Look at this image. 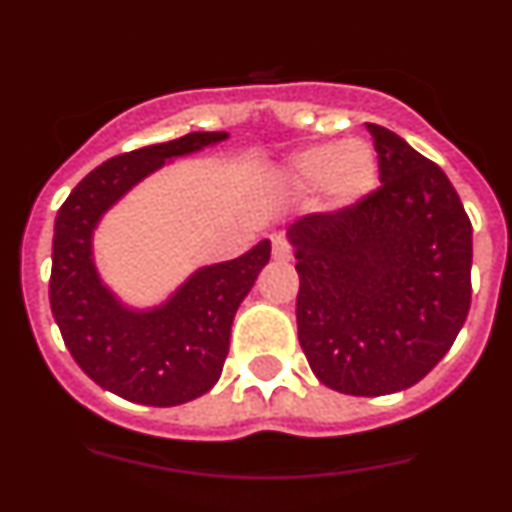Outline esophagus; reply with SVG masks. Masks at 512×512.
Returning <instances> with one entry per match:
<instances>
[{
	"instance_id": "esophagus-1",
	"label": "esophagus",
	"mask_w": 512,
	"mask_h": 512,
	"mask_svg": "<svg viewBox=\"0 0 512 512\" xmlns=\"http://www.w3.org/2000/svg\"><path fill=\"white\" fill-rule=\"evenodd\" d=\"M272 257H275V260H280V262H287L289 257H292V250H289L287 237H282V235L272 237Z\"/></svg>"
}]
</instances>
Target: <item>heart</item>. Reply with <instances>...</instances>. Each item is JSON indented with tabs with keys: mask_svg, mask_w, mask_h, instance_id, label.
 <instances>
[{
	"mask_svg": "<svg viewBox=\"0 0 512 512\" xmlns=\"http://www.w3.org/2000/svg\"><path fill=\"white\" fill-rule=\"evenodd\" d=\"M280 178L292 193L322 190L332 208H352L379 183V156L364 138L344 143H317L292 153Z\"/></svg>",
	"mask_w": 512,
	"mask_h": 512,
	"instance_id": "obj_1",
	"label": "heart"
}]
</instances>
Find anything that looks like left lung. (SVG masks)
Masks as SVG:
<instances>
[{
  "label": "left lung",
  "instance_id": "left-lung-1",
  "mask_svg": "<svg viewBox=\"0 0 512 512\" xmlns=\"http://www.w3.org/2000/svg\"><path fill=\"white\" fill-rule=\"evenodd\" d=\"M381 185L289 225L297 332L314 376L352 396L421 381L471 309L473 227L451 180L404 138L366 123Z\"/></svg>",
  "mask_w": 512,
  "mask_h": 512
}]
</instances>
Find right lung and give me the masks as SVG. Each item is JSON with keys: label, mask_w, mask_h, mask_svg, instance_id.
<instances>
[{"label": "right lung", "mask_w": 512, "mask_h": 512, "mask_svg": "<svg viewBox=\"0 0 512 512\" xmlns=\"http://www.w3.org/2000/svg\"><path fill=\"white\" fill-rule=\"evenodd\" d=\"M225 138V131H198L106 160L71 190L56 215L51 314L84 374L133 404L178 406L213 389L237 307L270 262V240L237 260L200 267L160 307L131 309L101 282L94 230L146 175Z\"/></svg>", "instance_id": "obj_1"}]
</instances>
